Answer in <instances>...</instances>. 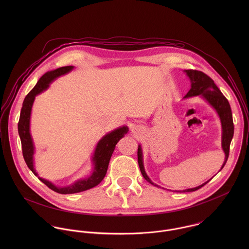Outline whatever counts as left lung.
Wrapping results in <instances>:
<instances>
[{"label": "left lung", "mask_w": 249, "mask_h": 249, "mask_svg": "<svg viewBox=\"0 0 249 249\" xmlns=\"http://www.w3.org/2000/svg\"><path fill=\"white\" fill-rule=\"evenodd\" d=\"M185 72L189 76L191 80V89L187 93V95L184 98H191L196 96H201L213 109L216 111L217 115L219 116L221 127H222V137H221V146L225 153V160L220 168L224 167L228 156H229V148H230V142L232 141L233 135H234V124H233V118H232V112L231 107L227 101V99L222 95L220 90L217 88V86L214 84L213 79L208 76L206 73L196 70H185ZM138 164L140 171L142 173L143 178L149 182L150 184L158 187V185L154 184L150 178L147 177L145 174L143 164H142V152L141 145L138 146ZM219 170V171H220ZM212 179V178H211ZM211 179L203 183L202 185H199L196 188L192 189H186L183 191H178V192H195L198 189H200L202 186L207 184Z\"/></svg>", "instance_id": "8db88e82"}]
</instances>
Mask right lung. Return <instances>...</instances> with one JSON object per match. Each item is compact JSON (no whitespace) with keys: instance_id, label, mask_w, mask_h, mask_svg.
I'll return each instance as SVG.
<instances>
[{"instance_id":"1","label":"right lung","mask_w":249,"mask_h":249,"mask_svg":"<svg viewBox=\"0 0 249 249\" xmlns=\"http://www.w3.org/2000/svg\"><path fill=\"white\" fill-rule=\"evenodd\" d=\"M72 69H73V66H65V67H60L53 71L46 72L44 75H42L40 77V79L36 83L34 89L27 95V97L24 100L23 107H22L21 113H20L19 123H18V132H19V136L21 139V143H22L24 159H25L29 169L36 175V177L38 175L35 170V165H34L35 145H34L33 138H32L31 131H30V121H31L32 107L34 105L36 95H38V94L42 93L43 91H45L46 89H48L50 84L56 77L71 71ZM127 131H128L127 126L119 127V128L107 133V135H105L99 141L97 146H96L94 155H93V159H92L95 167H94L92 175L89 178L77 180L70 186L63 187V188L56 187L52 182H50L46 179H43V178H38L39 180H41L46 186H48L53 191H54L58 194H62V195L75 194V193L83 192V191L89 190V189L99 185L107 175L108 164H109L110 158L112 156V153L115 149L117 142L124 136V134L127 133Z\"/></svg>"}]
</instances>
